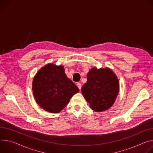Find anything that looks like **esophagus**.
I'll list each match as a JSON object with an SVG mask.
<instances>
[{"instance_id": "1", "label": "esophagus", "mask_w": 153, "mask_h": 153, "mask_svg": "<svg viewBox=\"0 0 153 153\" xmlns=\"http://www.w3.org/2000/svg\"><path fill=\"white\" fill-rule=\"evenodd\" d=\"M77 87L79 88V90H80V89H81V87H82V85H81L80 83H79V82L77 83Z\"/></svg>"}]
</instances>
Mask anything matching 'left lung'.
Segmentation results:
<instances>
[{"label":"left lung","mask_w":153,"mask_h":153,"mask_svg":"<svg viewBox=\"0 0 153 153\" xmlns=\"http://www.w3.org/2000/svg\"><path fill=\"white\" fill-rule=\"evenodd\" d=\"M87 78L81 91L90 107L97 112L110 108L115 102L120 90L119 80L115 73L108 67H93Z\"/></svg>","instance_id":"obj_1"}]
</instances>
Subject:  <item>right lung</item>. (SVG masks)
<instances>
[{"label":"right lung","instance_id":"obj_1","mask_svg":"<svg viewBox=\"0 0 153 153\" xmlns=\"http://www.w3.org/2000/svg\"><path fill=\"white\" fill-rule=\"evenodd\" d=\"M32 91L36 103L41 108L57 114L65 107L79 89L67 77L63 66L48 63L34 76Z\"/></svg>","mask_w":153,"mask_h":153}]
</instances>
